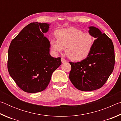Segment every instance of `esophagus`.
I'll return each instance as SVG.
<instances>
[{"mask_svg": "<svg viewBox=\"0 0 121 121\" xmlns=\"http://www.w3.org/2000/svg\"><path fill=\"white\" fill-rule=\"evenodd\" d=\"M61 62H62V63H65V62H67V60H65V59L64 58H61Z\"/></svg>", "mask_w": 121, "mask_h": 121, "instance_id": "esophagus-1", "label": "esophagus"}]
</instances>
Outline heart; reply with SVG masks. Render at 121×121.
I'll list each match as a JSON object with an SVG mask.
<instances>
[{"label":"heart","instance_id":"b5f03b06","mask_svg":"<svg viewBox=\"0 0 121 121\" xmlns=\"http://www.w3.org/2000/svg\"><path fill=\"white\" fill-rule=\"evenodd\" d=\"M56 36V39H51L53 50L61 52L65 48V54L73 61H79L87 58L95 43V38L90 32H83L73 27L57 30Z\"/></svg>","mask_w":121,"mask_h":121}]
</instances>
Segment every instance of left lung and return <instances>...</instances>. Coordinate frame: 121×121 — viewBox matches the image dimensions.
<instances>
[{
  "label": "left lung",
  "instance_id": "left-lung-1",
  "mask_svg": "<svg viewBox=\"0 0 121 121\" xmlns=\"http://www.w3.org/2000/svg\"><path fill=\"white\" fill-rule=\"evenodd\" d=\"M89 31L96 39L91 52L80 62H69V79L73 86L83 91L99 89L105 84L114 70V47L111 39L94 26Z\"/></svg>",
  "mask_w": 121,
  "mask_h": 121
}]
</instances>
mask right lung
Instances as JSON below:
<instances>
[{
    "instance_id": "obj_1",
    "label": "right lung",
    "mask_w": 121,
    "mask_h": 121,
    "mask_svg": "<svg viewBox=\"0 0 121 121\" xmlns=\"http://www.w3.org/2000/svg\"><path fill=\"white\" fill-rule=\"evenodd\" d=\"M49 24L33 22L14 38L9 48L7 68L20 89L28 93L43 91L52 73L61 65V58L50 54V44L44 33Z\"/></svg>"
}]
</instances>
